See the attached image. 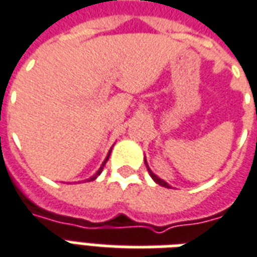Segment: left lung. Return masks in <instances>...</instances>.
<instances>
[{"instance_id": "left-lung-1", "label": "left lung", "mask_w": 257, "mask_h": 257, "mask_svg": "<svg viewBox=\"0 0 257 257\" xmlns=\"http://www.w3.org/2000/svg\"><path fill=\"white\" fill-rule=\"evenodd\" d=\"M146 162V161H145ZM146 167H147V164H146ZM147 171H149V173H150V176L153 179H154V182H156V183H158L160 184V186H162V187H171V186H169V184L167 183V182H164V180H162V179H160L158 178V176H156V175H154V173L151 172V169L149 167H147Z\"/></svg>"}]
</instances>
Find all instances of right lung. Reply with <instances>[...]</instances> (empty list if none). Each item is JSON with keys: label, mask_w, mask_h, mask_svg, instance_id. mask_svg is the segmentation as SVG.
Masks as SVG:
<instances>
[{"label": "right lung", "mask_w": 257, "mask_h": 257, "mask_svg": "<svg viewBox=\"0 0 257 257\" xmlns=\"http://www.w3.org/2000/svg\"><path fill=\"white\" fill-rule=\"evenodd\" d=\"M108 157H110V154H108V156H107L106 161L103 162V165H101V167H100V169H99V171H97V173H96V175H93V176H92V178H90V179H88V180H86V182H92V180H95V179L97 178V176H99V175H100V173H101V171H103V167H104V164H106V162H107V160H108Z\"/></svg>", "instance_id": "right-lung-1"}]
</instances>
